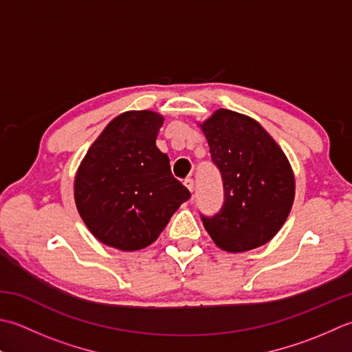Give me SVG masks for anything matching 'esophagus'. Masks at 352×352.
<instances>
[{
	"label": "esophagus",
	"mask_w": 352,
	"mask_h": 352,
	"mask_svg": "<svg viewBox=\"0 0 352 352\" xmlns=\"http://www.w3.org/2000/svg\"><path fill=\"white\" fill-rule=\"evenodd\" d=\"M184 185L186 186V188H188L191 192L192 191H195V181H192V179L191 177H186L185 179V181H184Z\"/></svg>",
	"instance_id": "obj_1"
}]
</instances>
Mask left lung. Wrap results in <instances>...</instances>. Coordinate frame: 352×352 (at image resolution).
<instances>
[{
    "mask_svg": "<svg viewBox=\"0 0 352 352\" xmlns=\"http://www.w3.org/2000/svg\"><path fill=\"white\" fill-rule=\"evenodd\" d=\"M223 181V205L200 219L216 245L245 252L266 245L281 229L295 199V177L284 152L256 123L219 109L200 126Z\"/></svg>",
    "mask_w": 352,
    "mask_h": 352,
    "instance_id": "1",
    "label": "left lung"
}]
</instances>
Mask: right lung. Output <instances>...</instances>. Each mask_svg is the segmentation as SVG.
<instances>
[{
    "label": "right lung",
    "mask_w": 352,
    "mask_h": 352,
    "mask_svg": "<svg viewBox=\"0 0 352 352\" xmlns=\"http://www.w3.org/2000/svg\"><path fill=\"white\" fill-rule=\"evenodd\" d=\"M164 118L152 111L121 113L106 126L78 167L77 210L92 235L120 250H138L160 236L191 197L156 147Z\"/></svg>",
    "instance_id": "1"
}]
</instances>
